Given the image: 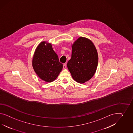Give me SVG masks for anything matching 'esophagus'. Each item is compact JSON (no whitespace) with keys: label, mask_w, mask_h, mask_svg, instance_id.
<instances>
[{"label":"esophagus","mask_w":133,"mask_h":133,"mask_svg":"<svg viewBox=\"0 0 133 133\" xmlns=\"http://www.w3.org/2000/svg\"><path fill=\"white\" fill-rule=\"evenodd\" d=\"M63 69H65L66 68V63H64V64H63Z\"/></svg>","instance_id":"obj_1"}]
</instances>
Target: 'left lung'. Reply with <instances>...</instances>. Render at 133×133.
I'll use <instances>...</instances> for the list:
<instances>
[{
  "label": "left lung",
  "instance_id": "1",
  "mask_svg": "<svg viewBox=\"0 0 133 133\" xmlns=\"http://www.w3.org/2000/svg\"><path fill=\"white\" fill-rule=\"evenodd\" d=\"M98 55L93 42L83 37L78 38L72 45L71 58L67 67L72 78L80 83L90 79L97 70Z\"/></svg>",
  "mask_w": 133,
  "mask_h": 133
}]
</instances>
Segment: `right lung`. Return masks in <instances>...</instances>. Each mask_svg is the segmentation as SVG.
Wrapping results in <instances>:
<instances>
[{
  "instance_id": "right-lung-1",
  "label": "right lung",
  "mask_w": 133,
  "mask_h": 133,
  "mask_svg": "<svg viewBox=\"0 0 133 133\" xmlns=\"http://www.w3.org/2000/svg\"><path fill=\"white\" fill-rule=\"evenodd\" d=\"M32 64L37 76L48 82L55 81L63 68V64L59 61L52 45L45 41L40 43L36 48Z\"/></svg>"
}]
</instances>
